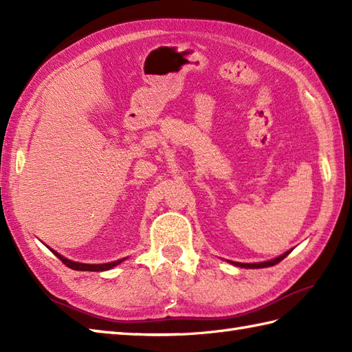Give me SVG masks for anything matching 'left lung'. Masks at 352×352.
I'll list each match as a JSON object with an SVG mask.
<instances>
[{
	"instance_id": "left-lung-1",
	"label": "left lung",
	"mask_w": 352,
	"mask_h": 352,
	"mask_svg": "<svg viewBox=\"0 0 352 352\" xmlns=\"http://www.w3.org/2000/svg\"><path fill=\"white\" fill-rule=\"evenodd\" d=\"M292 251V250H290ZM290 251H286L284 254H281V256L275 257L272 260H267V261H260V263H239V261H230L231 265H234L237 267H245V269H258V267H269V266H274L276 263H280V261L289 256Z\"/></svg>"
}]
</instances>
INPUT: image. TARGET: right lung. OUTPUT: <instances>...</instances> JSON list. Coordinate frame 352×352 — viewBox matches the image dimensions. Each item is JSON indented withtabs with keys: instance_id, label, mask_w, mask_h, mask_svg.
Wrapping results in <instances>:
<instances>
[{
	"instance_id": "obj_1",
	"label": "right lung",
	"mask_w": 352,
	"mask_h": 352,
	"mask_svg": "<svg viewBox=\"0 0 352 352\" xmlns=\"http://www.w3.org/2000/svg\"><path fill=\"white\" fill-rule=\"evenodd\" d=\"M56 256L62 260V263H65L68 267L74 269V271H91V272H101V271H109V269L118 266L119 263H122L125 258H119L116 261H110V263H100V265H89V263H78V261H72L69 258L63 257L62 254L56 252L54 250H51Z\"/></svg>"
}]
</instances>
